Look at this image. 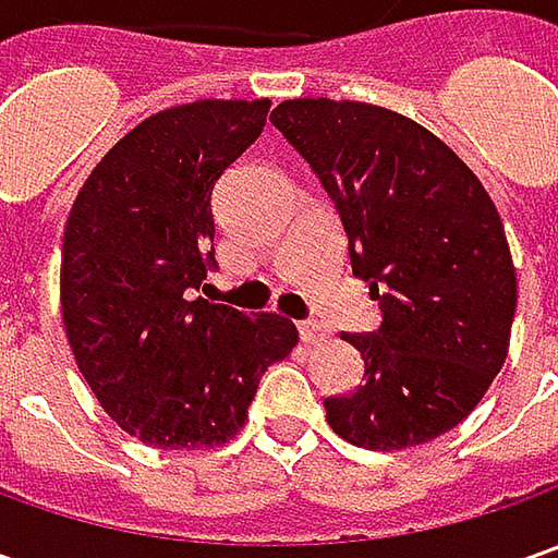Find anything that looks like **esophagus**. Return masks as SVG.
I'll list each match as a JSON object with an SVG mask.
<instances>
[{
  "mask_svg": "<svg viewBox=\"0 0 558 558\" xmlns=\"http://www.w3.org/2000/svg\"><path fill=\"white\" fill-rule=\"evenodd\" d=\"M298 335H301V341L304 344H316V341H323V326L319 323H313V319H301L298 323Z\"/></svg>",
  "mask_w": 558,
  "mask_h": 558,
  "instance_id": "34e87169",
  "label": "esophagus"
}]
</instances>
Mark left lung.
<instances>
[{
  "instance_id": "1",
  "label": "left lung",
  "mask_w": 558,
  "mask_h": 558,
  "mask_svg": "<svg viewBox=\"0 0 558 558\" xmlns=\"http://www.w3.org/2000/svg\"><path fill=\"white\" fill-rule=\"evenodd\" d=\"M269 120L326 189L351 272L381 313L373 332L341 335L363 356V385L323 400L332 432L403 450L457 428L500 373L515 316L490 195L435 133L395 111L294 98Z\"/></svg>"
}]
</instances>
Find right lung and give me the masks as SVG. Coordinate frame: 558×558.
<instances>
[{
	"label": "right lung",
	"instance_id": "obj_1",
	"mask_svg": "<svg viewBox=\"0 0 558 558\" xmlns=\"http://www.w3.org/2000/svg\"><path fill=\"white\" fill-rule=\"evenodd\" d=\"M269 101L204 98L142 120L76 195L61 316L76 366L123 432L161 450L239 435L260 375L298 329L196 298L214 260V185L267 126Z\"/></svg>",
	"mask_w": 558,
	"mask_h": 558
}]
</instances>
